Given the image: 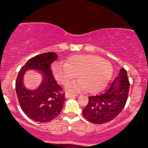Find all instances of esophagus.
Wrapping results in <instances>:
<instances>
[{
  "label": "esophagus",
  "instance_id": "obj_1",
  "mask_svg": "<svg viewBox=\"0 0 148 148\" xmlns=\"http://www.w3.org/2000/svg\"><path fill=\"white\" fill-rule=\"evenodd\" d=\"M77 96V95L75 94H71V93H67V94H65V97L66 98V99H68V98H74V97H76Z\"/></svg>",
  "mask_w": 148,
  "mask_h": 148
}]
</instances>
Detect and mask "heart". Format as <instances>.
<instances>
[{
    "instance_id": "1",
    "label": "heart",
    "mask_w": 148,
    "mask_h": 148,
    "mask_svg": "<svg viewBox=\"0 0 148 148\" xmlns=\"http://www.w3.org/2000/svg\"><path fill=\"white\" fill-rule=\"evenodd\" d=\"M52 72L55 79L61 84L78 77L80 79L65 85L67 90L71 92L85 91L88 89L91 93L104 90L110 83L114 74L112 65L107 61L94 55H75L59 61L52 65Z\"/></svg>"
}]
</instances>
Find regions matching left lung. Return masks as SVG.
<instances>
[{
	"instance_id": "1",
	"label": "left lung",
	"mask_w": 148,
	"mask_h": 148,
	"mask_svg": "<svg viewBox=\"0 0 148 148\" xmlns=\"http://www.w3.org/2000/svg\"><path fill=\"white\" fill-rule=\"evenodd\" d=\"M130 83L127 71L122 68L111 87L101 95L88 97V103L83 109L86 119L94 124L110 122L123 110L128 97Z\"/></svg>"
}]
</instances>
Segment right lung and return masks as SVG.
Wrapping results in <instances>:
<instances>
[{
  "mask_svg": "<svg viewBox=\"0 0 148 148\" xmlns=\"http://www.w3.org/2000/svg\"><path fill=\"white\" fill-rule=\"evenodd\" d=\"M58 56L54 52L36 55L27 61L21 68L16 81V91L20 106L29 119L37 122H47L59 115L65 102L61 88L52 75L50 66ZM38 72L41 83L35 89L26 88L23 82L27 71Z\"/></svg>",
  "mask_w": 148,
  "mask_h": 148,
  "instance_id": "obj_1",
  "label": "right lung"
}]
</instances>
